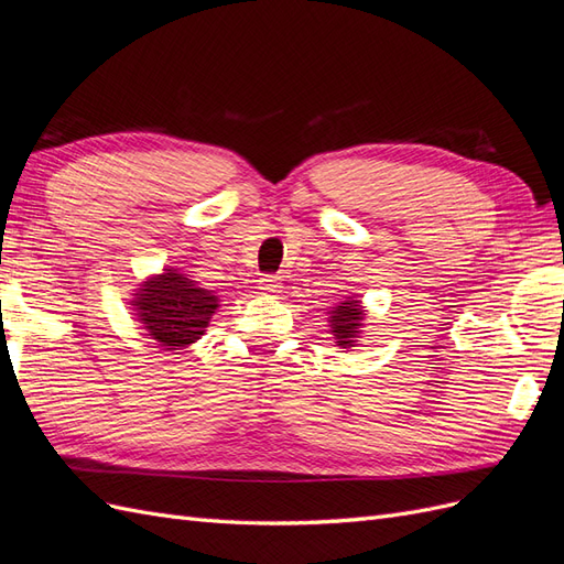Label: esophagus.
<instances>
[{
    "instance_id": "esophagus-1",
    "label": "esophagus",
    "mask_w": 564,
    "mask_h": 564,
    "mask_svg": "<svg viewBox=\"0 0 564 564\" xmlns=\"http://www.w3.org/2000/svg\"><path fill=\"white\" fill-rule=\"evenodd\" d=\"M259 289L263 294H278L280 292V278L278 275H263L259 280Z\"/></svg>"
}]
</instances>
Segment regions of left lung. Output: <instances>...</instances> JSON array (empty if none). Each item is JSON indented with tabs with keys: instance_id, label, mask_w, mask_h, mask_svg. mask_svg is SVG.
I'll return each mask as SVG.
<instances>
[{
	"instance_id": "left-lung-1",
	"label": "left lung",
	"mask_w": 564,
	"mask_h": 564,
	"mask_svg": "<svg viewBox=\"0 0 564 564\" xmlns=\"http://www.w3.org/2000/svg\"><path fill=\"white\" fill-rule=\"evenodd\" d=\"M329 327L336 338V346L340 348H352L357 344V338L362 334V319L365 311L357 299H346L344 303H338L336 308L329 313Z\"/></svg>"
}]
</instances>
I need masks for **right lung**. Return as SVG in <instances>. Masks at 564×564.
Returning <instances> with one entry per match:
<instances>
[{"mask_svg": "<svg viewBox=\"0 0 564 564\" xmlns=\"http://www.w3.org/2000/svg\"><path fill=\"white\" fill-rule=\"evenodd\" d=\"M131 305L148 338H155L164 350H181L207 332L218 308V296L185 278L176 268H164L162 275L141 284Z\"/></svg>", "mask_w": 564, "mask_h": 564, "instance_id": "obj_1", "label": "right lung"}]
</instances>
